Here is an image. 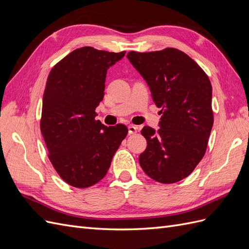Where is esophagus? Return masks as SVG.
<instances>
[{
    "label": "esophagus",
    "mask_w": 249,
    "mask_h": 249,
    "mask_svg": "<svg viewBox=\"0 0 249 249\" xmlns=\"http://www.w3.org/2000/svg\"><path fill=\"white\" fill-rule=\"evenodd\" d=\"M127 130H129V134L132 135V134H136L137 131H138V127L136 125H129L127 126Z\"/></svg>",
    "instance_id": "34e87169"
}]
</instances>
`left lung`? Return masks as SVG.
Segmentation results:
<instances>
[{"label":"left lung","mask_w":249,"mask_h":249,"mask_svg":"<svg viewBox=\"0 0 249 249\" xmlns=\"http://www.w3.org/2000/svg\"><path fill=\"white\" fill-rule=\"evenodd\" d=\"M126 58L162 113L159 130L145 125L141 131L147 146L139 156L140 166L157 182H178L205 156L214 123L212 85L199 65L177 49L130 52Z\"/></svg>","instance_id":"8db88e82"}]
</instances>
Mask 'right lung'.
<instances>
[{
    "instance_id": "1",
    "label": "right lung",
    "mask_w": 249,
    "mask_h": 249,
    "mask_svg": "<svg viewBox=\"0 0 249 249\" xmlns=\"http://www.w3.org/2000/svg\"><path fill=\"white\" fill-rule=\"evenodd\" d=\"M124 54L80 48L49 74L40 130L51 163L72 187L99 183L127 134V127L122 124L107 126L95 120V108L104 99L107 71Z\"/></svg>"
}]
</instances>
